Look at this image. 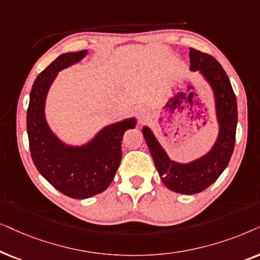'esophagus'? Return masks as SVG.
<instances>
[{"label": "esophagus", "mask_w": 260, "mask_h": 260, "mask_svg": "<svg viewBox=\"0 0 260 260\" xmlns=\"http://www.w3.org/2000/svg\"><path fill=\"white\" fill-rule=\"evenodd\" d=\"M137 116H138V120H139V122L140 123H144L145 121H146L148 117H150V113H148L147 109L140 108V109H138Z\"/></svg>", "instance_id": "1"}]
</instances>
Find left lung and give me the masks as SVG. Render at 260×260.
Listing matches in <instances>:
<instances>
[{
	"label": "left lung",
	"mask_w": 260,
	"mask_h": 260,
	"mask_svg": "<svg viewBox=\"0 0 260 260\" xmlns=\"http://www.w3.org/2000/svg\"><path fill=\"white\" fill-rule=\"evenodd\" d=\"M190 69L200 71L213 88L220 133L214 147L202 158L188 164L171 160L148 127L143 128L147 147L161 181L172 191L192 195L203 191L219 178L231 160L238 122L237 98L230 78L215 58L190 48Z\"/></svg>",
	"instance_id": "1"
}]
</instances>
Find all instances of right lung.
Instances as JSON below:
<instances>
[{"label": "right lung", "mask_w": 260, "mask_h": 260, "mask_svg": "<svg viewBox=\"0 0 260 260\" xmlns=\"http://www.w3.org/2000/svg\"><path fill=\"white\" fill-rule=\"evenodd\" d=\"M88 51L60 54L38 76L29 95L27 133L33 162L43 177L72 199H88L105 191L121 161L123 133L136 126L129 119L103 128L89 144L81 147L61 143L45 120V100L58 71L82 59Z\"/></svg>", "instance_id": "1"}]
</instances>
